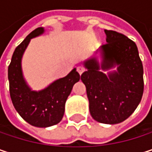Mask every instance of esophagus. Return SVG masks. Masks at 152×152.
I'll use <instances>...</instances> for the list:
<instances>
[{"mask_svg":"<svg viewBox=\"0 0 152 152\" xmlns=\"http://www.w3.org/2000/svg\"><path fill=\"white\" fill-rule=\"evenodd\" d=\"M76 71H77L80 75H82L83 72L84 71V68H83V66H78V67L76 68Z\"/></svg>","mask_w":152,"mask_h":152,"instance_id":"obj_1","label":"esophagus"}]
</instances>
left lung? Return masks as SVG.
Masks as SVG:
<instances>
[{
	"instance_id": "left-lung-1",
	"label": "left lung",
	"mask_w": 152,
	"mask_h": 152,
	"mask_svg": "<svg viewBox=\"0 0 152 152\" xmlns=\"http://www.w3.org/2000/svg\"><path fill=\"white\" fill-rule=\"evenodd\" d=\"M105 33L106 43L99 48L101 63L96 58L86 61L81 80L91 117L101 123L117 124L128 119L142 99L143 68L134 41L114 31L105 30ZM115 66L116 72H102Z\"/></svg>"
}]
</instances>
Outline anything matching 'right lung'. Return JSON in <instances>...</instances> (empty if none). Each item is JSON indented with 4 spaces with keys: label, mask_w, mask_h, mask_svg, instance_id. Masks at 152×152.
I'll use <instances>...</instances> for the list:
<instances>
[{
    "label": "right lung",
    "mask_w": 152,
    "mask_h": 152,
    "mask_svg": "<svg viewBox=\"0 0 152 152\" xmlns=\"http://www.w3.org/2000/svg\"><path fill=\"white\" fill-rule=\"evenodd\" d=\"M43 32L44 28L39 27L25 38L15 49L8 69L13 106L25 121L39 128L51 127L61 121L66 100L74 84L80 80V75L74 69L68 76L57 79L41 91H32L29 87L23 76L22 57L31 39Z\"/></svg>",
    "instance_id": "obj_1"
}]
</instances>
